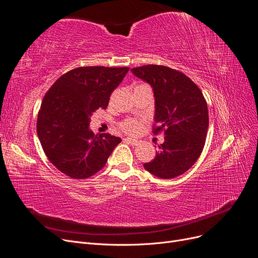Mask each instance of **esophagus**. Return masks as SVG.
Instances as JSON below:
<instances>
[{
	"label": "esophagus",
	"mask_w": 258,
	"mask_h": 258,
	"mask_svg": "<svg viewBox=\"0 0 258 258\" xmlns=\"http://www.w3.org/2000/svg\"><path fill=\"white\" fill-rule=\"evenodd\" d=\"M123 141H124V142H128V143H130L131 145H139V144H140V141H139V140H137V139H132V138H126V139H123Z\"/></svg>",
	"instance_id": "34e87169"
}]
</instances>
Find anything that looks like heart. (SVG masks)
<instances>
[{
  "label": "heart",
  "instance_id": "obj_1",
  "mask_svg": "<svg viewBox=\"0 0 258 258\" xmlns=\"http://www.w3.org/2000/svg\"><path fill=\"white\" fill-rule=\"evenodd\" d=\"M120 129L128 135H137L142 129V122L137 119H126L120 123Z\"/></svg>",
  "mask_w": 258,
  "mask_h": 258
}]
</instances>
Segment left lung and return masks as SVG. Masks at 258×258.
I'll list each match as a JSON object with an SVG mask.
<instances>
[{
    "instance_id": "left-lung-1",
    "label": "left lung",
    "mask_w": 258,
    "mask_h": 258,
    "mask_svg": "<svg viewBox=\"0 0 258 258\" xmlns=\"http://www.w3.org/2000/svg\"><path fill=\"white\" fill-rule=\"evenodd\" d=\"M151 85L155 98L154 134L165 130V142L144 168L160 178H173L190 169L204 150L209 128L207 101L198 86L182 72L163 66L131 69Z\"/></svg>"
}]
</instances>
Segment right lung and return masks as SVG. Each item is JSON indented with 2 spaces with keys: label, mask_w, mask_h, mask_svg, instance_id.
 <instances>
[{
  "label": "right lung",
  "mask_w": 258,
  "mask_h": 258,
  "mask_svg": "<svg viewBox=\"0 0 258 258\" xmlns=\"http://www.w3.org/2000/svg\"><path fill=\"white\" fill-rule=\"evenodd\" d=\"M129 68L82 67L54 82L37 116L36 131L49 161L72 178H87L102 169L121 142L110 134L95 135L90 117L106 108L113 90Z\"/></svg>",
  "instance_id": "obj_1"
}]
</instances>
